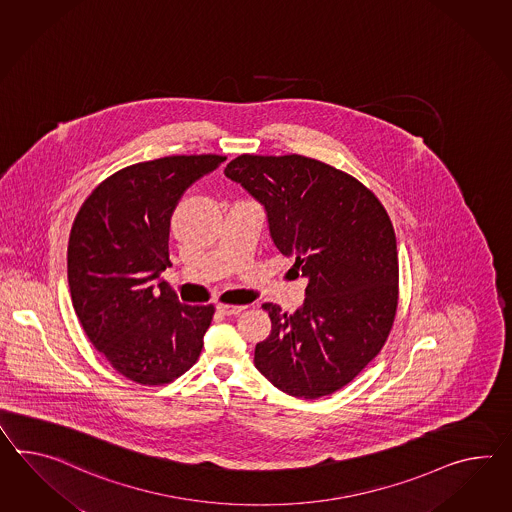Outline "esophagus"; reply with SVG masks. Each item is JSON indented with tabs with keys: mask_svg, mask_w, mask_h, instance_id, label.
<instances>
[{
	"mask_svg": "<svg viewBox=\"0 0 512 512\" xmlns=\"http://www.w3.org/2000/svg\"><path fill=\"white\" fill-rule=\"evenodd\" d=\"M217 310L223 315H237L245 310V306H232V304H217Z\"/></svg>",
	"mask_w": 512,
	"mask_h": 512,
	"instance_id": "1",
	"label": "esophagus"
}]
</instances>
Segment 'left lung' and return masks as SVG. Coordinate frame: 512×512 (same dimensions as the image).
<instances>
[{
	"label": "left lung",
	"mask_w": 512,
	"mask_h": 512,
	"mask_svg": "<svg viewBox=\"0 0 512 512\" xmlns=\"http://www.w3.org/2000/svg\"><path fill=\"white\" fill-rule=\"evenodd\" d=\"M224 174L262 204L276 249L308 280L293 314L263 304L273 327L254 366L284 394H334L380 353L394 325L392 221L367 187L317 159L243 154Z\"/></svg>",
	"instance_id": "1"
}]
</instances>
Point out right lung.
Returning <instances> with one entry per match:
<instances>
[{"mask_svg":"<svg viewBox=\"0 0 512 512\" xmlns=\"http://www.w3.org/2000/svg\"><path fill=\"white\" fill-rule=\"evenodd\" d=\"M223 156H169L98 185L68 239V288L92 345L120 375L165 384L197 362L213 304L189 306L161 280L171 267V217L185 191Z\"/></svg>","mask_w":512,"mask_h":512,"instance_id":"obj_1","label":"right lung"}]
</instances>
